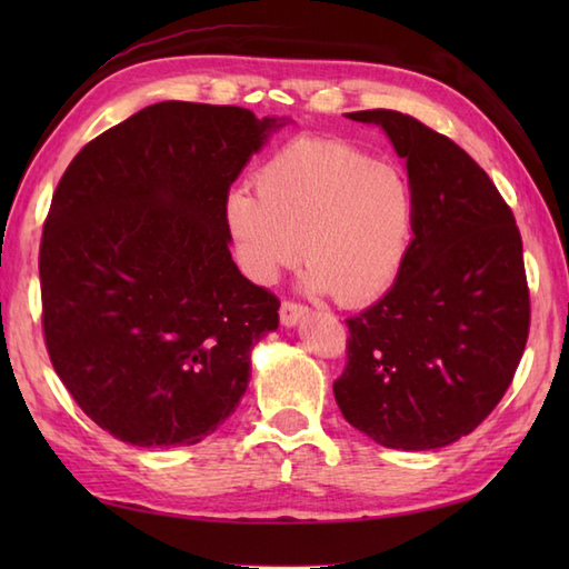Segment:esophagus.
I'll list each match as a JSON object with an SVG mask.
<instances>
[{
	"label": "esophagus",
	"mask_w": 569,
	"mask_h": 569,
	"mask_svg": "<svg viewBox=\"0 0 569 569\" xmlns=\"http://www.w3.org/2000/svg\"><path fill=\"white\" fill-rule=\"evenodd\" d=\"M306 312H308V308L303 303H296V300H283L278 316H281V322L286 325V328H293L296 322L306 318Z\"/></svg>",
	"instance_id": "obj_1"
}]
</instances>
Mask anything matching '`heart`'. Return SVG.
<instances>
[{
  "label": "heart",
  "instance_id": "obj_1",
  "mask_svg": "<svg viewBox=\"0 0 569 569\" xmlns=\"http://www.w3.org/2000/svg\"><path fill=\"white\" fill-rule=\"evenodd\" d=\"M252 188L227 198L237 261L251 281L273 283L300 259L306 286L342 306L371 303L396 283L416 224L406 176L340 139L298 137L276 149Z\"/></svg>",
  "mask_w": 569,
  "mask_h": 569
}]
</instances>
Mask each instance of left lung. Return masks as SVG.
<instances>
[{
    "mask_svg": "<svg viewBox=\"0 0 569 569\" xmlns=\"http://www.w3.org/2000/svg\"><path fill=\"white\" fill-rule=\"evenodd\" d=\"M381 124L408 168L413 241L389 293L347 320L335 401L349 426L393 450L465 438L499 406L530 330L523 241L485 168L452 139L393 110Z\"/></svg>",
    "mask_w": 569,
    "mask_h": 569,
    "instance_id": "1",
    "label": "left lung"
}]
</instances>
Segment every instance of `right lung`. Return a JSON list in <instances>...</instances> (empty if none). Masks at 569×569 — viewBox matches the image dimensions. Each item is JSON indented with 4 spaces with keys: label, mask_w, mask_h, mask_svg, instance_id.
Masks as SVG:
<instances>
[{
    "label": "right lung",
    "mask_w": 569,
    "mask_h": 569,
    "mask_svg": "<svg viewBox=\"0 0 569 569\" xmlns=\"http://www.w3.org/2000/svg\"><path fill=\"white\" fill-rule=\"evenodd\" d=\"M273 127L234 104L159 102L84 143L58 180L39 251L43 340L112 438L196 445L244 396L281 300L237 269L224 208Z\"/></svg>",
    "instance_id": "1"
}]
</instances>
